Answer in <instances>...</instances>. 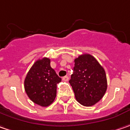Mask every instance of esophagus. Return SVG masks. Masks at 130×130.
Listing matches in <instances>:
<instances>
[{"instance_id":"1","label":"esophagus","mask_w":130,"mask_h":130,"mask_svg":"<svg viewBox=\"0 0 130 130\" xmlns=\"http://www.w3.org/2000/svg\"><path fill=\"white\" fill-rule=\"evenodd\" d=\"M68 79H69V78H68V76H64V77H62V80H63L64 82H68Z\"/></svg>"}]
</instances>
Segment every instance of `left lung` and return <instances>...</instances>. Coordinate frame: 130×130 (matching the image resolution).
I'll use <instances>...</instances> for the list:
<instances>
[{
    "label": "left lung",
    "mask_w": 130,
    "mask_h": 130,
    "mask_svg": "<svg viewBox=\"0 0 130 130\" xmlns=\"http://www.w3.org/2000/svg\"><path fill=\"white\" fill-rule=\"evenodd\" d=\"M73 73L69 83L76 100L84 106H92L99 102L107 89L104 68L93 56L80 55L75 60Z\"/></svg>",
    "instance_id": "1"
}]
</instances>
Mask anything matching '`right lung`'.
<instances>
[{"mask_svg":"<svg viewBox=\"0 0 130 130\" xmlns=\"http://www.w3.org/2000/svg\"><path fill=\"white\" fill-rule=\"evenodd\" d=\"M61 82L50 65L47 57L39 59L32 65L25 79V90L36 104L46 107L54 102L57 95V84Z\"/></svg>","mask_w":130,"mask_h":130,"instance_id":"add662e5","label":"right lung"}]
</instances>
